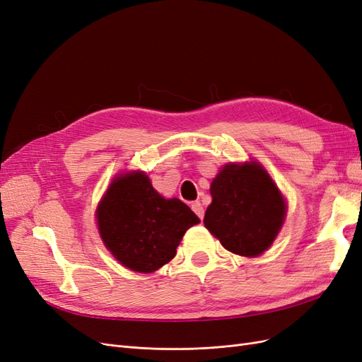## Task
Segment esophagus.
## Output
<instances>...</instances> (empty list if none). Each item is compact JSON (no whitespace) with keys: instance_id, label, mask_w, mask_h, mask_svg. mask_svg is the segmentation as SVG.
<instances>
[{"instance_id":"34e87169","label":"esophagus","mask_w":362,"mask_h":362,"mask_svg":"<svg viewBox=\"0 0 362 362\" xmlns=\"http://www.w3.org/2000/svg\"><path fill=\"white\" fill-rule=\"evenodd\" d=\"M192 209H193V213L199 217V218H204V214H205V211H204V206H202V204L201 202H193L192 204Z\"/></svg>"}]
</instances>
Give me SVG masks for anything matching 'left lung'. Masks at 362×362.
I'll return each instance as SVG.
<instances>
[{
  "label": "left lung",
  "instance_id": "left-lung-1",
  "mask_svg": "<svg viewBox=\"0 0 362 362\" xmlns=\"http://www.w3.org/2000/svg\"><path fill=\"white\" fill-rule=\"evenodd\" d=\"M213 204L206 208L205 228L226 250L259 256L276 238L286 213L279 189L256 163L228 165L211 184Z\"/></svg>",
  "mask_w": 362,
  "mask_h": 362
}]
</instances>
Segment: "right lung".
I'll return each mask as SVG.
<instances>
[{
	"instance_id": "add662e5",
	"label": "right lung",
	"mask_w": 362,
	"mask_h": 362,
	"mask_svg": "<svg viewBox=\"0 0 362 362\" xmlns=\"http://www.w3.org/2000/svg\"><path fill=\"white\" fill-rule=\"evenodd\" d=\"M98 230L124 267L153 272L177 255L187 229L199 223L180 199H165L142 172L126 173L110 184L97 209Z\"/></svg>"
}]
</instances>
